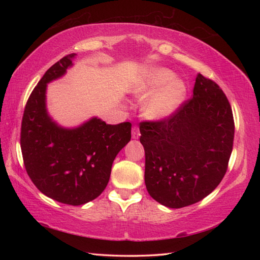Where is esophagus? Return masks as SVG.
<instances>
[{"label": "esophagus", "instance_id": "obj_1", "mask_svg": "<svg viewBox=\"0 0 260 260\" xmlns=\"http://www.w3.org/2000/svg\"><path fill=\"white\" fill-rule=\"evenodd\" d=\"M140 135H141V133H140L139 126L132 127V137H133V139H139Z\"/></svg>", "mask_w": 260, "mask_h": 260}]
</instances>
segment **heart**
<instances>
[{"label": "heart", "mask_w": 260, "mask_h": 260, "mask_svg": "<svg viewBox=\"0 0 260 260\" xmlns=\"http://www.w3.org/2000/svg\"><path fill=\"white\" fill-rule=\"evenodd\" d=\"M175 74L167 68L152 70L136 88L140 95H151L144 105L145 115L151 118H164L179 107L185 96V86L174 80Z\"/></svg>", "instance_id": "heart-1"}]
</instances>
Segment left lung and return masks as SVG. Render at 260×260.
<instances>
[{
  "instance_id": "8db88e82",
  "label": "left lung",
  "mask_w": 260,
  "mask_h": 260,
  "mask_svg": "<svg viewBox=\"0 0 260 260\" xmlns=\"http://www.w3.org/2000/svg\"><path fill=\"white\" fill-rule=\"evenodd\" d=\"M145 184L165 207L179 209L210 194L227 172L233 152V109L221 88L199 74L193 96L158 120L140 123Z\"/></svg>"
}]
</instances>
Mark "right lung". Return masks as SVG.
<instances>
[{"label": "right lung", "mask_w": 260, "mask_h": 260, "mask_svg": "<svg viewBox=\"0 0 260 260\" xmlns=\"http://www.w3.org/2000/svg\"><path fill=\"white\" fill-rule=\"evenodd\" d=\"M67 54L49 68L27 99L21 124V151L27 175L43 194L80 206L106 187L118 152L131 141L132 124L92 118L75 129L53 123L46 109L47 84L73 64Z\"/></svg>", "instance_id": "1"}]
</instances>
